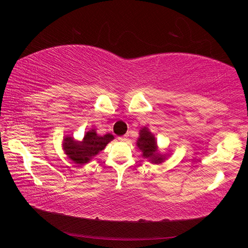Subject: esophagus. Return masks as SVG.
Instances as JSON below:
<instances>
[{
  "label": "esophagus",
  "instance_id": "1",
  "mask_svg": "<svg viewBox=\"0 0 248 248\" xmlns=\"http://www.w3.org/2000/svg\"><path fill=\"white\" fill-rule=\"evenodd\" d=\"M118 140H120V141H125L128 140V135H124V136H119L118 138Z\"/></svg>",
  "mask_w": 248,
  "mask_h": 248
}]
</instances>
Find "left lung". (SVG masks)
I'll list each match as a JSON object with an SVG mask.
<instances>
[{"mask_svg": "<svg viewBox=\"0 0 248 248\" xmlns=\"http://www.w3.org/2000/svg\"><path fill=\"white\" fill-rule=\"evenodd\" d=\"M140 136L136 140V146L141 152V156L152 164H162L170 155H163L157 147L155 136L150 132L149 128L143 127L140 130Z\"/></svg>", "mask_w": 248, "mask_h": 248, "instance_id": "obj_1", "label": "left lung"}]
</instances>
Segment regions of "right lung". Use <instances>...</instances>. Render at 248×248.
<instances>
[{"label": "right lung", "mask_w": 248, "mask_h": 248, "mask_svg": "<svg viewBox=\"0 0 248 248\" xmlns=\"http://www.w3.org/2000/svg\"><path fill=\"white\" fill-rule=\"evenodd\" d=\"M113 140L114 135L108 133L100 136L96 129L93 128L87 131L82 140H77L70 135L65 136L62 140V149L75 164L82 166L91 162Z\"/></svg>", "instance_id": "right-lung-1"}]
</instances>
